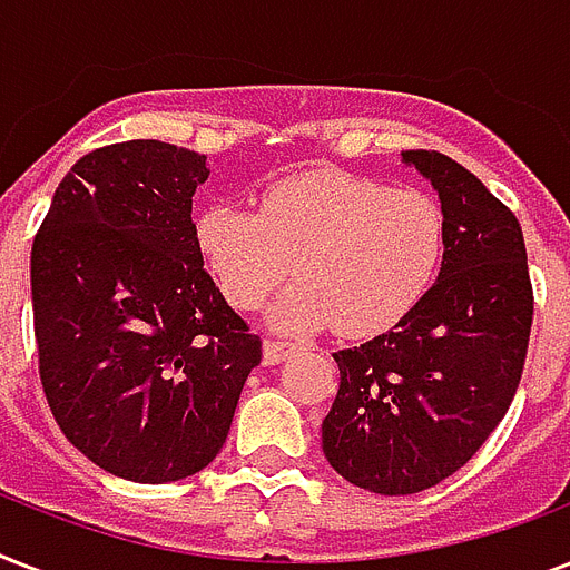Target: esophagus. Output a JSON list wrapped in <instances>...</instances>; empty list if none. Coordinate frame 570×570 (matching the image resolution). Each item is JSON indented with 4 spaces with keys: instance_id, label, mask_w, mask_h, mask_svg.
<instances>
[{
    "instance_id": "esophagus-1",
    "label": "esophagus",
    "mask_w": 570,
    "mask_h": 570,
    "mask_svg": "<svg viewBox=\"0 0 570 570\" xmlns=\"http://www.w3.org/2000/svg\"><path fill=\"white\" fill-rule=\"evenodd\" d=\"M295 346L293 343H286V340H266V346H263V364L275 366L281 364L286 355H293Z\"/></svg>"
}]
</instances>
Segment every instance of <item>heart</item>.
Returning <instances> with one entry per match:
<instances>
[{
	"mask_svg": "<svg viewBox=\"0 0 570 570\" xmlns=\"http://www.w3.org/2000/svg\"><path fill=\"white\" fill-rule=\"evenodd\" d=\"M197 257L224 298L254 311L284 284L272 307L281 331L370 337L393 328L423 302L443 257V213L420 189L313 168L272 183L257 213L206 206L195 215Z\"/></svg>",
	"mask_w": 570,
	"mask_h": 570,
	"instance_id": "obj_1",
	"label": "heart"
}]
</instances>
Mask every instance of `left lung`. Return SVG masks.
<instances>
[{
    "label": "left lung",
    "instance_id": "left-lung-1",
    "mask_svg": "<svg viewBox=\"0 0 570 570\" xmlns=\"http://www.w3.org/2000/svg\"><path fill=\"white\" fill-rule=\"evenodd\" d=\"M402 163L441 197V275L393 331L334 352L340 387L322 420L331 468L387 497L438 485L476 455L512 405L532 328L512 209L438 150H405Z\"/></svg>",
    "mask_w": 570,
    "mask_h": 570
}]
</instances>
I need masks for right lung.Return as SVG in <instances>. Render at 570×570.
<instances>
[{"label":"right lung","mask_w":570,"mask_h":570,"mask_svg":"<svg viewBox=\"0 0 570 570\" xmlns=\"http://www.w3.org/2000/svg\"><path fill=\"white\" fill-rule=\"evenodd\" d=\"M206 177V156L154 138L91 150L31 245L49 411L76 450L129 482L204 470L263 357L197 257L191 195Z\"/></svg>","instance_id":"1"}]
</instances>
